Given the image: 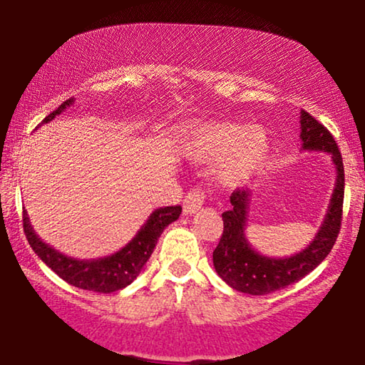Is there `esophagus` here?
Listing matches in <instances>:
<instances>
[{"label": "esophagus", "mask_w": 365, "mask_h": 365, "mask_svg": "<svg viewBox=\"0 0 365 365\" xmlns=\"http://www.w3.org/2000/svg\"><path fill=\"white\" fill-rule=\"evenodd\" d=\"M204 199H206V192H204V189L201 187L191 189V191L186 194V197H184V202H182L184 212L194 214L196 211H199L204 204Z\"/></svg>", "instance_id": "34e87169"}]
</instances>
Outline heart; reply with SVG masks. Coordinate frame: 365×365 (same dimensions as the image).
<instances>
[{"instance_id": "1", "label": "heart", "mask_w": 365, "mask_h": 365, "mask_svg": "<svg viewBox=\"0 0 365 365\" xmlns=\"http://www.w3.org/2000/svg\"><path fill=\"white\" fill-rule=\"evenodd\" d=\"M184 153L196 161H219V174L237 184L261 171L271 154V136L262 126L206 121L187 126L181 139Z\"/></svg>"}]
</instances>
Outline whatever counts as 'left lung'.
I'll return each instance as SVG.
<instances>
[{"instance_id":"8db88e82","label":"left lung","mask_w":365,"mask_h":365,"mask_svg":"<svg viewBox=\"0 0 365 365\" xmlns=\"http://www.w3.org/2000/svg\"><path fill=\"white\" fill-rule=\"evenodd\" d=\"M301 138L304 149L331 153L337 169V182L331 206L317 236L309 247L292 257L272 259L252 251L244 237L246 209L249 201L247 189L237 187L231 194V209L222 212V236L212 252L216 272L232 289L239 292L264 296L301 281L314 271L336 244L342 226L344 207V163L336 139L331 131L311 114L301 113Z\"/></svg>"}]
</instances>
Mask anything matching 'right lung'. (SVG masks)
<instances>
[{"label":"right lung","mask_w":365,"mask_h":365,"mask_svg":"<svg viewBox=\"0 0 365 365\" xmlns=\"http://www.w3.org/2000/svg\"><path fill=\"white\" fill-rule=\"evenodd\" d=\"M73 103L69 98L59 106L56 111L48 114L41 123H48L63 111L64 108ZM182 212L181 206H168L156 209L144 224L138 236L123 247L121 251L109 257L98 259V261H76V259L66 257L48 244H44L36 234H34L31 224L28 221L26 211H23V229L26 239L33 251L38 254L39 259L51 267L63 281L71 284L74 287L86 289L94 292H114L126 287L139 276L144 264L151 257L156 247L158 239L169 224L176 221L179 214Z\"/></svg>","instance_id":"add662e5"}]
</instances>
